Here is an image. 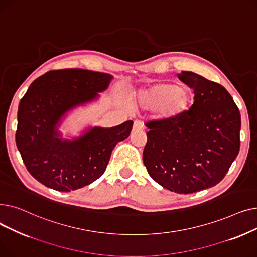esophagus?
<instances>
[{
	"mask_svg": "<svg viewBox=\"0 0 257 257\" xmlns=\"http://www.w3.org/2000/svg\"><path fill=\"white\" fill-rule=\"evenodd\" d=\"M144 128V123L141 120H134L133 130H141Z\"/></svg>",
	"mask_w": 257,
	"mask_h": 257,
	"instance_id": "esophagus-1",
	"label": "esophagus"
}]
</instances>
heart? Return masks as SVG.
Returning <instances> with one entry per match:
<instances>
[{"instance_id": "heart-1", "label": "heart", "mask_w": 257, "mask_h": 257, "mask_svg": "<svg viewBox=\"0 0 257 257\" xmlns=\"http://www.w3.org/2000/svg\"><path fill=\"white\" fill-rule=\"evenodd\" d=\"M132 101L142 110H154L157 119L172 121L181 117L188 110L192 93L173 83H156L138 91Z\"/></svg>"}]
</instances>
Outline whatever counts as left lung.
<instances>
[{"label": "left lung", "mask_w": 257, "mask_h": 257, "mask_svg": "<svg viewBox=\"0 0 257 257\" xmlns=\"http://www.w3.org/2000/svg\"><path fill=\"white\" fill-rule=\"evenodd\" d=\"M178 78L194 88V104L177 119L147 123L143 160L158 184L193 194L222 181L236 158L240 113L222 85L193 72Z\"/></svg>", "instance_id": "8db88e82"}]
</instances>
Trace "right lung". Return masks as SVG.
I'll use <instances>...</instances> for the list:
<instances>
[{
  "label": "right lung",
  "instance_id": "obj_1",
  "mask_svg": "<svg viewBox=\"0 0 257 257\" xmlns=\"http://www.w3.org/2000/svg\"><path fill=\"white\" fill-rule=\"evenodd\" d=\"M113 77L82 69L51 71L34 80L20 102L17 147L32 176L58 192H71L104 174L118 142L126 140L133 121L111 128L88 127L64 139L59 130L76 108L100 98Z\"/></svg>",
  "mask_w": 257,
  "mask_h": 257
}]
</instances>
